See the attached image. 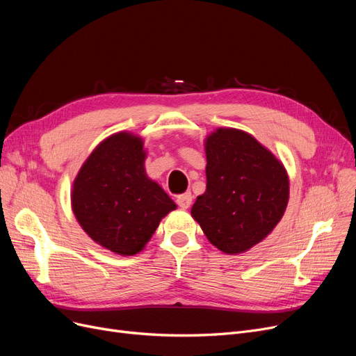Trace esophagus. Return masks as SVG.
<instances>
[{
	"label": "esophagus",
	"mask_w": 356,
	"mask_h": 356,
	"mask_svg": "<svg viewBox=\"0 0 356 356\" xmlns=\"http://www.w3.org/2000/svg\"><path fill=\"white\" fill-rule=\"evenodd\" d=\"M177 204L181 209H189L191 204H192V193H183L180 196H177Z\"/></svg>",
	"instance_id": "34e87169"
}]
</instances>
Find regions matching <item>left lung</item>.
<instances>
[{
    "mask_svg": "<svg viewBox=\"0 0 356 356\" xmlns=\"http://www.w3.org/2000/svg\"><path fill=\"white\" fill-rule=\"evenodd\" d=\"M207 192L192 216L219 251L236 255L266 239L282 220L290 195L282 160L247 131L219 127L203 141Z\"/></svg>",
    "mask_w": 356,
    "mask_h": 356,
    "instance_id": "left-lung-1",
    "label": "left lung"
}]
</instances>
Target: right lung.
<instances>
[{
    "mask_svg": "<svg viewBox=\"0 0 356 356\" xmlns=\"http://www.w3.org/2000/svg\"><path fill=\"white\" fill-rule=\"evenodd\" d=\"M144 140L120 131L102 140L73 180L74 218L98 245L118 255H136L164 216L177 208L145 172Z\"/></svg>",
    "mask_w": 356,
    "mask_h": 356,
    "instance_id": "add662e5",
    "label": "right lung"
}]
</instances>
